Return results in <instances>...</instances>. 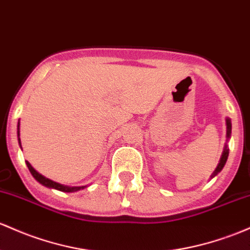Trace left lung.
Masks as SVG:
<instances>
[{"mask_svg": "<svg viewBox=\"0 0 250 250\" xmlns=\"http://www.w3.org/2000/svg\"><path fill=\"white\" fill-rule=\"evenodd\" d=\"M226 125H227V144L224 145V149H223V153H222V156H221V159H219V163H218V165H217V167H216L215 168V171L212 172V174H211V179H212L213 177H216V175H217L219 172L222 171V169H223V167H224V165H226V163H227V160H228V155H229V148H228V141H229L230 140V136H231V120L229 119V117H227L226 119Z\"/></svg>", "mask_w": 250, "mask_h": 250, "instance_id": "1", "label": "left lung"}]
</instances>
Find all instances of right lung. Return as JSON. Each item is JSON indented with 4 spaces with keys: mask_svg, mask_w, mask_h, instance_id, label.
Masks as SVG:
<instances>
[{
    "mask_svg": "<svg viewBox=\"0 0 250 250\" xmlns=\"http://www.w3.org/2000/svg\"><path fill=\"white\" fill-rule=\"evenodd\" d=\"M18 138H19V145H20V147H21L20 120H19V123H18ZM21 149H22V147H21ZM26 165H27V167H28L29 172H31L33 177L35 178V180H38V182H39L40 184H42V185L46 186V188H56V190H59V191H62V192H77V191L83 190V188H86V185H85V186H66V185H62V184L56 183V182H53V180L48 179V178L43 177V175L40 174L39 172L35 171V169L33 168V166L28 163V161H26Z\"/></svg>",
    "mask_w": 250,
    "mask_h": 250,
    "instance_id": "1",
    "label": "right lung"
}]
</instances>
